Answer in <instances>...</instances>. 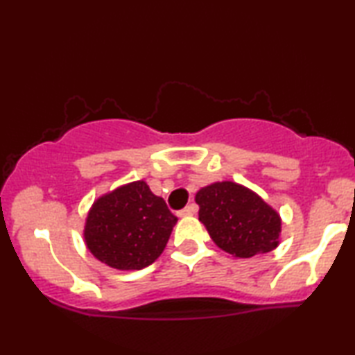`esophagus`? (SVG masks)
Instances as JSON below:
<instances>
[{
    "label": "esophagus",
    "mask_w": 355,
    "mask_h": 355,
    "mask_svg": "<svg viewBox=\"0 0 355 355\" xmlns=\"http://www.w3.org/2000/svg\"><path fill=\"white\" fill-rule=\"evenodd\" d=\"M196 211H197V207L196 205H189V207L183 208L182 211H178V216H180V218H188V216H192Z\"/></svg>",
    "instance_id": "34e87169"
}]
</instances>
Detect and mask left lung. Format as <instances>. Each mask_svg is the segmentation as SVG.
<instances>
[{
    "mask_svg": "<svg viewBox=\"0 0 355 355\" xmlns=\"http://www.w3.org/2000/svg\"><path fill=\"white\" fill-rule=\"evenodd\" d=\"M196 203L209 238L235 258L268 254L280 244L279 211L248 186L214 182L197 191Z\"/></svg>",
    "mask_w": 355,
    "mask_h": 355,
    "instance_id": "obj_1",
    "label": "left lung"
}]
</instances>
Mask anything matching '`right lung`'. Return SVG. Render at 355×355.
<instances>
[{"label": "right lung", "instance_id": "add662e5", "mask_svg": "<svg viewBox=\"0 0 355 355\" xmlns=\"http://www.w3.org/2000/svg\"><path fill=\"white\" fill-rule=\"evenodd\" d=\"M177 218L144 180L119 186L94 200L84 243L106 266L139 271L163 254Z\"/></svg>", "mask_w": 355, "mask_h": 355}]
</instances>
